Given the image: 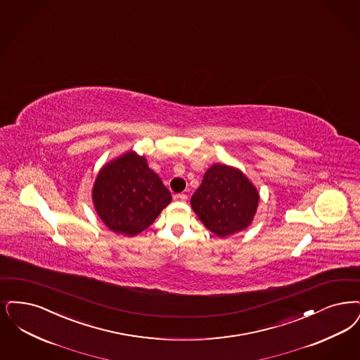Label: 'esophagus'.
Masks as SVG:
<instances>
[{
    "instance_id": "obj_1",
    "label": "esophagus",
    "mask_w": 360,
    "mask_h": 360,
    "mask_svg": "<svg viewBox=\"0 0 360 360\" xmlns=\"http://www.w3.org/2000/svg\"><path fill=\"white\" fill-rule=\"evenodd\" d=\"M174 201L176 202H185L187 200L186 194H175L173 197Z\"/></svg>"
}]
</instances>
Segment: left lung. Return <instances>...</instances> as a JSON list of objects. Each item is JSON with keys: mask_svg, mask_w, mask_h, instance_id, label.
Returning <instances> with one entry per match:
<instances>
[{"mask_svg": "<svg viewBox=\"0 0 360 360\" xmlns=\"http://www.w3.org/2000/svg\"><path fill=\"white\" fill-rule=\"evenodd\" d=\"M259 202L257 187L240 169L214 163L206 170L190 205L206 229L225 238L253 222Z\"/></svg>", "mask_w": 360, "mask_h": 360, "instance_id": "obj_1", "label": "left lung"}]
</instances>
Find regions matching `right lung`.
<instances>
[{"label":"right lung","mask_w":360,"mask_h":360,"mask_svg":"<svg viewBox=\"0 0 360 360\" xmlns=\"http://www.w3.org/2000/svg\"><path fill=\"white\" fill-rule=\"evenodd\" d=\"M98 216L110 231L134 237L146 231L172 202L144 155L129 150L107 162L92 186Z\"/></svg>","instance_id":"1"}]
</instances>
